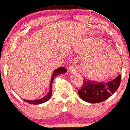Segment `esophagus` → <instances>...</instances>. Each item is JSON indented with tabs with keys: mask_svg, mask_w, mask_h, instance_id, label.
Segmentation results:
<instances>
[{
	"mask_svg": "<svg viewBox=\"0 0 130 130\" xmlns=\"http://www.w3.org/2000/svg\"><path fill=\"white\" fill-rule=\"evenodd\" d=\"M68 71H69V72H70V73H74L75 72V67H74V65H70L69 66V67L68 68Z\"/></svg>",
	"mask_w": 130,
	"mask_h": 130,
	"instance_id": "esophagus-1",
	"label": "esophagus"
}]
</instances>
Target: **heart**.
Returning <instances> with one entry per match:
<instances>
[{
	"mask_svg": "<svg viewBox=\"0 0 130 130\" xmlns=\"http://www.w3.org/2000/svg\"><path fill=\"white\" fill-rule=\"evenodd\" d=\"M75 50L81 55H85L81 70L89 77H105L108 72L104 70L117 62L119 63V59L111 47L101 39L93 37L82 40L76 45Z\"/></svg>",
	"mask_w": 130,
	"mask_h": 130,
	"instance_id": "b5f03b06",
	"label": "heart"
}]
</instances>
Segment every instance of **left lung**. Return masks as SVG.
Listing matches in <instances>:
<instances>
[{"label":"left lung","instance_id":"1","mask_svg":"<svg viewBox=\"0 0 130 130\" xmlns=\"http://www.w3.org/2000/svg\"><path fill=\"white\" fill-rule=\"evenodd\" d=\"M121 75L106 82H98L85 79L82 88L78 90L80 98L91 103L102 102L111 96L120 86Z\"/></svg>","mask_w":130,"mask_h":130}]
</instances>
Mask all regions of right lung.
Listing matches in <instances>:
<instances>
[{
	"label": "right lung",
	"mask_w": 130,
	"mask_h": 130,
	"mask_svg": "<svg viewBox=\"0 0 130 130\" xmlns=\"http://www.w3.org/2000/svg\"><path fill=\"white\" fill-rule=\"evenodd\" d=\"M67 69H65L64 67H60L59 68H57V69H56L54 72L52 74V77L51 78V84H50V89H49V93L47 94V95L44 96L41 99H40V100H35V101H28V100H23L25 102H27L28 103H30V104H32V105H39V104H41V103H43L44 102H46L47 101H48L49 99L51 98L52 94V83H53V81L55 77L56 76H57V75L60 74H62V73H65L67 72Z\"/></svg>",
	"instance_id": "add662e5"
}]
</instances>
